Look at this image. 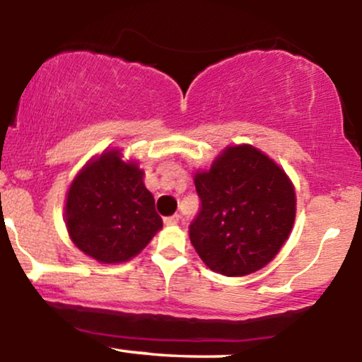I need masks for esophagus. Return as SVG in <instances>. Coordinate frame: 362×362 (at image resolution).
Here are the masks:
<instances>
[{
	"label": "esophagus",
	"instance_id": "obj_1",
	"mask_svg": "<svg viewBox=\"0 0 362 362\" xmlns=\"http://www.w3.org/2000/svg\"><path fill=\"white\" fill-rule=\"evenodd\" d=\"M165 224H177L180 221V214H173V216H168V218L163 219Z\"/></svg>",
	"mask_w": 362,
	"mask_h": 362
}]
</instances>
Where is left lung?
<instances>
[{"label":"left lung","mask_w":362,"mask_h":362,"mask_svg":"<svg viewBox=\"0 0 362 362\" xmlns=\"http://www.w3.org/2000/svg\"><path fill=\"white\" fill-rule=\"evenodd\" d=\"M194 182L201 207L189 235L207 267L238 277L267 265L288 240L296 214L288 175L243 144L224 149Z\"/></svg>","instance_id":"obj_1"}]
</instances>
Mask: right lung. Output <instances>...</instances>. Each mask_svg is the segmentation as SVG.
I'll return each instance as SVG.
<instances>
[{"label": "right lung", "mask_w": 362, "mask_h": 362, "mask_svg": "<svg viewBox=\"0 0 362 362\" xmlns=\"http://www.w3.org/2000/svg\"><path fill=\"white\" fill-rule=\"evenodd\" d=\"M66 226L81 252L102 264H117L138 255L163 221L143 184V170L109 151L69 187Z\"/></svg>", "instance_id": "obj_1"}]
</instances>
